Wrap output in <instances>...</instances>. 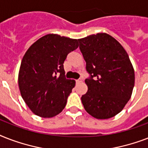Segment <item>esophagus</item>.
Here are the masks:
<instances>
[{
	"label": "esophagus",
	"mask_w": 148,
	"mask_h": 148,
	"mask_svg": "<svg viewBox=\"0 0 148 148\" xmlns=\"http://www.w3.org/2000/svg\"><path fill=\"white\" fill-rule=\"evenodd\" d=\"M81 82H82V80H81V79H78V80H76V83L77 84H80Z\"/></svg>",
	"instance_id": "1"
}]
</instances>
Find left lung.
<instances>
[{"mask_svg":"<svg viewBox=\"0 0 148 148\" xmlns=\"http://www.w3.org/2000/svg\"><path fill=\"white\" fill-rule=\"evenodd\" d=\"M90 77L81 101L97 119H108L123 110L132 95L134 70L129 56L116 39L98 33L78 39Z\"/></svg>","mask_w":148,"mask_h":148,"instance_id":"left-lung-1","label":"left lung"}]
</instances>
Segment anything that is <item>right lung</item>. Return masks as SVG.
<instances>
[{
    "label": "right lung",
    "mask_w": 148,
    "mask_h": 148,
    "mask_svg": "<svg viewBox=\"0 0 148 148\" xmlns=\"http://www.w3.org/2000/svg\"><path fill=\"white\" fill-rule=\"evenodd\" d=\"M78 46L77 39L49 34L26 51L20 67L18 85L22 98L34 114L50 118L64 110L75 81L65 78L63 64Z\"/></svg>",
    "instance_id": "right-lung-1"
}]
</instances>
